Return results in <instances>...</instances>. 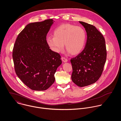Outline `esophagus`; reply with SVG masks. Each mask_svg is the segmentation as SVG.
<instances>
[{
  "instance_id": "34e87169",
  "label": "esophagus",
  "mask_w": 121,
  "mask_h": 121,
  "mask_svg": "<svg viewBox=\"0 0 121 121\" xmlns=\"http://www.w3.org/2000/svg\"><path fill=\"white\" fill-rule=\"evenodd\" d=\"M61 59H62V60L64 62H65V63H66V62H67L68 61L67 59L66 58H65V57H62Z\"/></svg>"
}]
</instances>
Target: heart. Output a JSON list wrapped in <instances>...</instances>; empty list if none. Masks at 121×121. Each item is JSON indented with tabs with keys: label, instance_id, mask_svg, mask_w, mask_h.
Returning a JSON list of instances; mask_svg holds the SVG:
<instances>
[{
	"label": "heart",
	"instance_id": "obj_1",
	"mask_svg": "<svg viewBox=\"0 0 121 121\" xmlns=\"http://www.w3.org/2000/svg\"><path fill=\"white\" fill-rule=\"evenodd\" d=\"M54 36H48L46 42L53 52L58 53L64 48L73 55L79 54L85 47L86 33L81 27L70 24L61 25L55 29Z\"/></svg>",
	"mask_w": 121,
	"mask_h": 121
}]
</instances>
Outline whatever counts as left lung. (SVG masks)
<instances>
[{
    "mask_svg": "<svg viewBox=\"0 0 121 121\" xmlns=\"http://www.w3.org/2000/svg\"><path fill=\"white\" fill-rule=\"evenodd\" d=\"M86 32L87 40L83 50L71 62L72 79L79 87L95 83L100 78L107 58L105 39L95 26L79 22Z\"/></svg>",
    "mask_w": 121,
    "mask_h": 121,
    "instance_id": "left-lung-1",
    "label": "left lung"
}]
</instances>
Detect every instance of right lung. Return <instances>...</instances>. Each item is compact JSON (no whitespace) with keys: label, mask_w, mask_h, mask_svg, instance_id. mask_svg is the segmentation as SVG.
Here are the masks:
<instances>
[{"label":"right lung","mask_w":121,"mask_h":121,"mask_svg":"<svg viewBox=\"0 0 121 121\" xmlns=\"http://www.w3.org/2000/svg\"><path fill=\"white\" fill-rule=\"evenodd\" d=\"M54 22L48 19L27 25L19 34L13 47L15 73L33 90L48 89L54 83V74L62 64L60 55L52 51L46 42Z\"/></svg>","instance_id":"right-lung-1"}]
</instances>
